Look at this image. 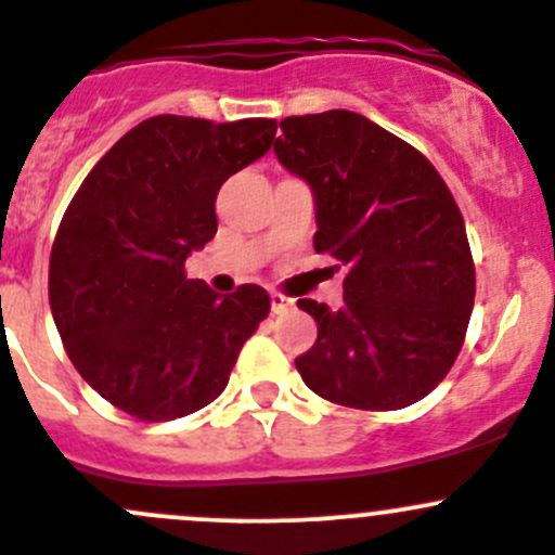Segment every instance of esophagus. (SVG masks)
<instances>
[{
	"instance_id": "1",
	"label": "esophagus",
	"mask_w": 555,
	"mask_h": 555,
	"mask_svg": "<svg viewBox=\"0 0 555 555\" xmlns=\"http://www.w3.org/2000/svg\"><path fill=\"white\" fill-rule=\"evenodd\" d=\"M270 299H272V312H275V315H280V312H288L291 307H294V299L285 294H278V291H272Z\"/></svg>"
}]
</instances>
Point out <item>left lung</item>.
Masks as SVG:
<instances>
[{
	"mask_svg": "<svg viewBox=\"0 0 555 555\" xmlns=\"http://www.w3.org/2000/svg\"><path fill=\"white\" fill-rule=\"evenodd\" d=\"M280 129V164L315 194V250L348 267L339 310L296 301L318 323L296 370L343 408H408L451 372L469 326L462 210L424 153L364 115H291Z\"/></svg>",
	"mask_w": 555,
	"mask_h": 555,
	"instance_id": "1",
	"label": "left lung"
}]
</instances>
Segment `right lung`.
I'll return each instance as SVG.
<instances>
[{"instance_id":"add662e5","label":"right lung","mask_w":555,"mask_h":555,"mask_svg":"<svg viewBox=\"0 0 555 555\" xmlns=\"http://www.w3.org/2000/svg\"><path fill=\"white\" fill-rule=\"evenodd\" d=\"M278 120L212 124L153 115L126 131L69 202L48 296L69 361L131 418L196 413L227 388L270 294H216L185 278V256L218 232V189L264 156Z\"/></svg>"}]
</instances>
